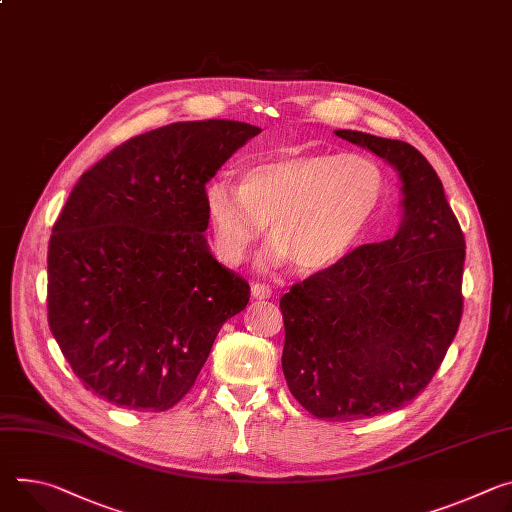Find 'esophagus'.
<instances>
[{
	"mask_svg": "<svg viewBox=\"0 0 512 512\" xmlns=\"http://www.w3.org/2000/svg\"><path fill=\"white\" fill-rule=\"evenodd\" d=\"M251 294H253L255 300H267V298H271V290H269V286H265V284H253Z\"/></svg>",
	"mask_w": 512,
	"mask_h": 512,
	"instance_id": "esophagus-1",
	"label": "esophagus"
}]
</instances>
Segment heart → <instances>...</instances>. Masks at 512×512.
Returning a JSON list of instances; mask_svg holds the SVG:
<instances>
[{"instance_id":"heart-1","label":"heart","mask_w":512,"mask_h":512,"mask_svg":"<svg viewBox=\"0 0 512 512\" xmlns=\"http://www.w3.org/2000/svg\"><path fill=\"white\" fill-rule=\"evenodd\" d=\"M384 192L380 165L365 155L290 151L245 167L237 192L210 183L204 210L222 263L239 265L269 224L265 259L312 275L351 251Z\"/></svg>"}]
</instances>
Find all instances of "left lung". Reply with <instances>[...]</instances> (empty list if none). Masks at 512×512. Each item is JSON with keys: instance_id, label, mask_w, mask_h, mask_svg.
<instances>
[{"instance_id": "8db88e82", "label": "left lung", "mask_w": 512, "mask_h": 512, "mask_svg": "<svg viewBox=\"0 0 512 512\" xmlns=\"http://www.w3.org/2000/svg\"><path fill=\"white\" fill-rule=\"evenodd\" d=\"M339 138L376 153L402 181V220L282 296V367L316 418L355 421L398 410L439 369L461 320L466 239L443 183L412 145L357 130Z\"/></svg>"}]
</instances>
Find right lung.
Segmentation results:
<instances>
[{"label":"right lung","mask_w":512,"mask_h":512,"mask_svg":"<svg viewBox=\"0 0 512 512\" xmlns=\"http://www.w3.org/2000/svg\"><path fill=\"white\" fill-rule=\"evenodd\" d=\"M261 128L175 122L87 169L49 243V327L83 386L161 412L194 386L249 284L210 253L206 183Z\"/></svg>","instance_id":"1"}]
</instances>
